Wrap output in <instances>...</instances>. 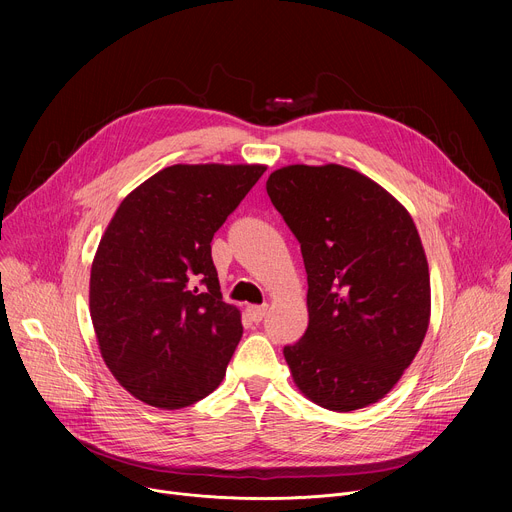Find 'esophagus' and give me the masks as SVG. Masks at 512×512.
I'll list each match as a JSON object with an SVG mask.
<instances>
[{
    "label": "esophagus",
    "mask_w": 512,
    "mask_h": 512,
    "mask_svg": "<svg viewBox=\"0 0 512 512\" xmlns=\"http://www.w3.org/2000/svg\"><path fill=\"white\" fill-rule=\"evenodd\" d=\"M247 312L253 322H261L267 314V306H247Z\"/></svg>",
    "instance_id": "1"
}]
</instances>
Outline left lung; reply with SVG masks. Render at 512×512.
I'll use <instances>...</instances> for the list:
<instances>
[{
  "label": "left lung",
  "instance_id": "obj_1",
  "mask_svg": "<svg viewBox=\"0 0 512 512\" xmlns=\"http://www.w3.org/2000/svg\"><path fill=\"white\" fill-rule=\"evenodd\" d=\"M267 194L302 247L308 330L283 348L300 391L330 411L383 399L429 324V269L409 212L350 168L287 166Z\"/></svg>",
  "mask_w": 512,
  "mask_h": 512
}]
</instances>
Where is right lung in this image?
I'll use <instances>...</instances> for the list:
<instances>
[{
    "label": "right lung",
    "instance_id": "right-lung-1",
    "mask_svg": "<svg viewBox=\"0 0 512 512\" xmlns=\"http://www.w3.org/2000/svg\"><path fill=\"white\" fill-rule=\"evenodd\" d=\"M265 166L176 164L117 208L91 267L103 360L139 401L188 407L221 385L243 336L223 302L210 241Z\"/></svg>",
    "mask_w": 512,
    "mask_h": 512
}]
</instances>
